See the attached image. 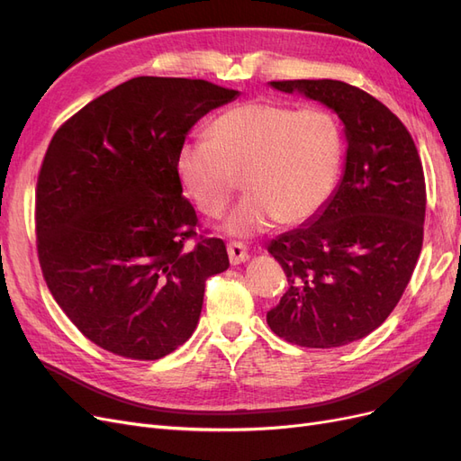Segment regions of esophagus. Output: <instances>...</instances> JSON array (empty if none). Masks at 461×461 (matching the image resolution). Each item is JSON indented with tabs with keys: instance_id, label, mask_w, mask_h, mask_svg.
<instances>
[{
	"instance_id": "obj_1",
	"label": "esophagus",
	"mask_w": 461,
	"mask_h": 461,
	"mask_svg": "<svg viewBox=\"0 0 461 461\" xmlns=\"http://www.w3.org/2000/svg\"><path fill=\"white\" fill-rule=\"evenodd\" d=\"M227 252H229V259L232 265H240L244 263L249 256H248V248L240 242H230L227 246Z\"/></svg>"
}]
</instances>
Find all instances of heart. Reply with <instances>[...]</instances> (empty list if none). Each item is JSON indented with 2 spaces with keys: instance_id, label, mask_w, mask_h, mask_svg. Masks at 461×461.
<instances>
[{
  "instance_id": "obj_1",
  "label": "heart",
  "mask_w": 461,
  "mask_h": 461,
  "mask_svg": "<svg viewBox=\"0 0 461 461\" xmlns=\"http://www.w3.org/2000/svg\"><path fill=\"white\" fill-rule=\"evenodd\" d=\"M342 163L344 134L327 109L246 102L222 111L209 127V140L180 146L175 167L188 198L209 217L225 212L242 176L249 194L221 229L248 239L276 221L302 225L323 212Z\"/></svg>"
}]
</instances>
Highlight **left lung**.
Segmentation results:
<instances>
[{
  "label": "left lung",
  "mask_w": 461,
  "mask_h": 461,
  "mask_svg": "<svg viewBox=\"0 0 461 461\" xmlns=\"http://www.w3.org/2000/svg\"><path fill=\"white\" fill-rule=\"evenodd\" d=\"M269 86L334 111L348 148L323 212L269 244L288 290L267 312V325L303 348L350 344L384 323L421 254L427 196L420 153L393 111L346 82Z\"/></svg>",
  "instance_id": "8db88e82"
}]
</instances>
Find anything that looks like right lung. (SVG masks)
Masks as SVG:
<instances>
[{"label":"right lung","instance_id":"add662e5","mask_svg":"<svg viewBox=\"0 0 461 461\" xmlns=\"http://www.w3.org/2000/svg\"><path fill=\"white\" fill-rule=\"evenodd\" d=\"M239 92L138 77L95 97L51 138L38 175L41 273L77 329L107 352L159 359L196 330L227 248H188L198 217L176 175L190 129Z\"/></svg>","mask_w":461,"mask_h":461}]
</instances>
